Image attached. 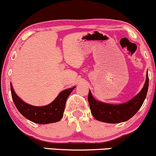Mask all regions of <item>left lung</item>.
Segmentation results:
<instances>
[{
	"instance_id": "left-lung-1",
	"label": "left lung",
	"mask_w": 156,
	"mask_h": 156,
	"mask_svg": "<svg viewBox=\"0 0 156 156\" xmlns=\"http://www.w3.org/2000/svg\"><path fill=\"white\" fill-rule=\"evenodd\" d=\"M149 86V78L147 73L144 87L135 97L122 104H112L97 101L89 90L88 101L91 113L97 120L107 123L123 122L133 117L141 108L145 100Z\"/></svg>"
}]
</instances>
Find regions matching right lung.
<instances>
[{
    "label": "right lung",
    "mask_w": 156,
    "mask_h": 156,
    "mask_svg": "<svg viewBox=\"0 0 156 156\" xmlns=\"http://www.w3.org/2000/svg\"><path fill=\"white\" fill-rule=\"evenodd\" d=\"M12 97L16 108L28 120L38 124H49L57 122L63 117L65 103L68 96L76 88H69L62 91L55 99L50 104L43 106H34L25 103L17 95L12 84L10 83Z\"/></svg>",
    "instance_id": "right-lung-1"
}]
</instances>
